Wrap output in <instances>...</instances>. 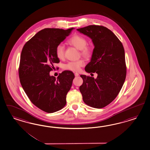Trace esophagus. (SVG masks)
I'll return each instance as SVG.
<instances>
[{"label":"esophagus","instance_id":"1","mask_svg":"<svg viewBox=\"0 0 150 150\" xmlns=\"http://www.w3.org/2000/svg\"><path fill=\"white\" fill-rule=\"evenodd\" d=\"M74 75H75V76H76V77H78V76H79V73H74Z\"/></svg>","mask_w":150,"mask_h":150}]
</instances>
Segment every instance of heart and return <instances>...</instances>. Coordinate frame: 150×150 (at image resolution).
Instances as JSON below:
<instances>
[{
    "instance_id": "1",
    "label": "heart",
    "mask_w": 150,
    "mask_h": 150,
    "mask_svg": "<svg viewBox=\"0 0 150 150\" xmlns=\"http://www.w3.org/2000/svg\"><path fill=\"white\" fill-rule=\"evenodd\" d=\"M67 42L69 45L81 50V55L85 58H88L91 57L92 48L87 45V40L84 37L78 35H74L68 40ZM55 53L58 59H62L65 55V46L62 43L58 45L55 49ZM84 65V61L83 59H80L67 62L64 66V69L73 72H78Z\"/></svg>"
}]
</instances>
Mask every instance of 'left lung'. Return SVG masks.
<instances>
[{"label":"left lung","instance_id":"left-lung-1","mask_svg":"<svg viewBox=\"0 0 150 150\" xmlns=\"http://www.w3.org/2000/svg\"><path fill=\"white\" fill-rule=\"evenodd\" d=\"M77 31L92 40L94 46L90 62L85 70L97 73L94 77L81 75L83 83L79 87L85 104L95 108L107 106L118 95L126 76L123 45L107 28L91 25Z\"/></svg>","mask_w":150,"mask_h":150}]
</instances>
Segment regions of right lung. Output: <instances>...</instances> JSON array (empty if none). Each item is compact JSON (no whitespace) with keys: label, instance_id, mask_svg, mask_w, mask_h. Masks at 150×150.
I'll return each mask as SVG.
<instances>
[{"label":"right lung","instance_id":"add662e5","mask_svg":"<svg viewBox=\"0 0 150 150\" xmlns=\"http://www.w3.org/2000/svg\"><path fill=\"white\" fill-rule=\"evenodd\" d=\"M74 29H42L24 45L21 52V84L31 102L47 112L59 111L66 104V95L72 86L74 74L64 71L55 78L50 72L53 64L60 62L56 47Z\"/></svg>","mask_w":150,"mask_h":150}]
</instances>
